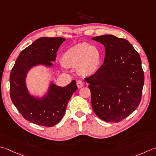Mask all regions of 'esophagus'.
<instances>
[{
	"label": "esophagus",
	"mask_w": 156,
	"mask_h": 156,
	"mask_svg": "<svg viewBox=\"0 0 156 156\" xmlns=\"http://www.w3.org/2000/svg\"><path fill=\"white\" fill-rule=\"evenodd\" d=\"M76 84H77V87L78 88H80L82 87H84V82L82 80H78L77 82H76Z\"/></svg>",
	"instance_id": "34e87169"
}]
</instances>
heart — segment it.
<instances>
[{"instance_id":"obj_1","label":"heart","mask_w":156,"mask_h":156,"mask_svg":"<svg viewBox=\"0 0 156 156\" xmlns=\"http://www.w3.org/2000/svg\"><path fill=\"white\" fill-rule=\"evenodd\" d=\"M62 61L67 67H77L80 74L91 76L95 74L100 68L101 53L95 46L82 42L68 48L63 54Z\"/></svg>"}]
</instances>
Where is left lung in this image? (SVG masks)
Listing matches in <instances>:
<instances>
[{"mask_svg": "<svg viewBox=\"0 0 156 156\" xmlns=\"http://www.w3.org/2000/svg\"><path fill=\"white\" fill-rule=\"evenodd\" d=\"M105 47L104 63L95 74L85 78L91 104L100 119L118 122L129 116L141 102L144 73L141 60L126 39L105 34L92 38Z\"/></svg>", "mask_w": 156, "mask_h": 156, "instance_id": "1", "label": "left lung"}]
</instances>
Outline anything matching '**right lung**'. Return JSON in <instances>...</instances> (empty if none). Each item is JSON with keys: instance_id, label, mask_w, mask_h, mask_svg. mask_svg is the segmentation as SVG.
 Returning a JSON list of instances; mask_svg holds the SVG:
<instances>
[{"instance_id": "add662e5", "label": "right lung", "mask_w": 156, "mask_h": 156, "mask_svg": "<svg viewBox=\"0 0 156 156\" xmlns=\"http://www.w3.org/2000/svg\"><path fill=\"white\" fill-rule=\"evenodd\" d=\"M66 41L62 37H42L32 42L20 53L11 72L10 96L22 116L40 126L51 127L58 124L65 114L72 95L78 89L74 80L66 87L51 82L48 91L41 98L30 94L26 78L33 67L53 66L58 48Z\"/></svg>"}]
</instances>
